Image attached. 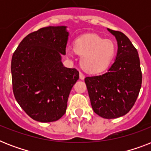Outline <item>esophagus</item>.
Listing matches in <instances>:
<instances>
[{
	"instance_id": "34e87169",
	"label": "esophagus",
	"mask_w": 151,
	"mask_h": 151,
	"mask_svg": "<svg viewBox=\"0 0 151 151\" xmlns=\"http://www.w3.org/2000/svg\"><path fill=\"white\" fill-rule=\"evenodd\" d=\"M79 77H80L81 80H83V79L85 78V75H84V73H81V72H80V73H79Z\"/></svg>"
}]
</instances>
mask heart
Returning <instances> with one entry per match:
<instances>
[{
  "mask_svg": "<svg viewBox=\"0 0 151 151\" xmlns=\"http://www.w3.org/2000/svg\"><path fill=\"white\" fill-rule=\"evenodd\" d=\"M74 49L81 55V65L90 73H99L110 66L114 58L117 48L111 40H105L96 35H85L75 41ZM73 51L69 50L70 55Z\"/></svg>",
  "mask_w": 151,
  "mask_h": 151,
  "instance_id": "b5f03b06",
  "label": "heart"
}]
</instances>
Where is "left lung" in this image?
<instances>
[{
    "label": "left lung",
    "instance_id": "1",
    "mask_svg": "<svg viewBox=\"0 0 151 151\" xmlns=\"http://www.w3.org/2000/svg\"><path fill=\"white\" fill-rule=\"evenodd\" d=\"M117 42V56L107 72L86 77L92 107L106 119L125 115L136 103L141 88L142 72L138 52L123 33L107 29Z\"/></svg>",
    "mask_w": 151,
    "mask_h": 151
}]
</instances>
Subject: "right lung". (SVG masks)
I'll list each match as a JSON object with an SVG mask.
<instances>
[{"instance_id":"obj_1","label":"right lung","mask_w":151,"mask_h":151,"mask_svg":"<svg viewBox=\"0 0 151 151\" xmlns=\"http://www.w3.org/2000/svg\"><path fill=\"white\" fill-rule=\"evenodd\" d=\"M68 36L65 26L44 27L28 34L13 53L14 96L37 122H55L63 116L70 92L79 79V72L65 67L61 61Z\"/></svg>"}]
</instances>
